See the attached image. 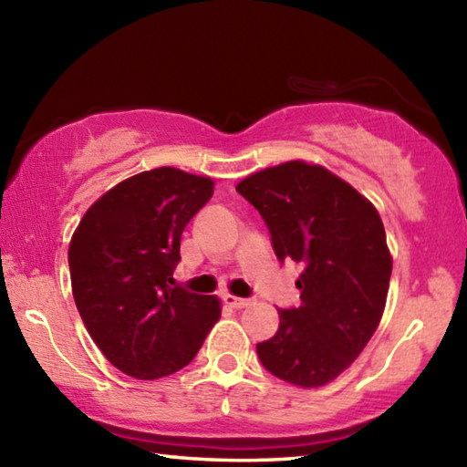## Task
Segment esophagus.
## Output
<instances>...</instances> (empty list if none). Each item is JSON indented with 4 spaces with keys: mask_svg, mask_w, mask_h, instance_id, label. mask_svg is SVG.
I'll list each match as a JSON object with an SVG mask.
<instances>
[{
    "mask_svg": "<svg viewBox=\"0 0 467 467\" xmlns=\"http://www.w3.org/2000/svg\"><path fill=\"white\" fill-rule=\"evenodd\" d=\"M224 303H226L228 306H233V309H244V306L253 305V298H241V296L226 295V296H224Z\"/></svg>",
    "mask_w": 467,
    "mask_h": 467,
    "instance_id": "1",
    "label": "esophagus"
}]
</instances>
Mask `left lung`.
Returning <instances> with one entry per match:
<instances>
[{
    "instance_id": "left-lung-1",
    "label": "left lung",
    "mask_w": 467,
    "mask_h": 467,
    "mask_svg": "<svg viewBox=\"0 0 467 467\" xmlns=\"http://www.w3.org/2000/svg\"><path fill=\"white\" fill-rule=\"evenodd\" d=\"M236 192L264 216L280 262L305 265L300 306L278 311L280 327L257 344V357L290 385H327L383 317L393 259L381 216L350 183L305 161L253 172Z\"/></svg>"
}]
</instances>
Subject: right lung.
Segmentation results:
<instances>
[{"label": "right lung", "mask_w": 467, "mask_h": 467, "mask_svg": "<svg viewBox=\"0 0 467 467\" xmlns=\"http://www.w3.org/2000/svg\"><path fill=\"white\" fill-rule=\"evenodd\" d=\"M214 181L172 167L138 172L94 202L67 251L72 292L94 344L133 379L177 373L220 319L218 296L171 286L181 234Z\"/></svg>", "instance_id": "obj_1"}]
</instances>
